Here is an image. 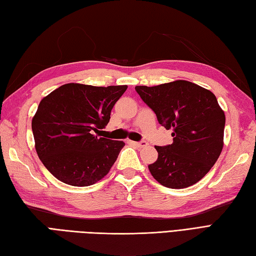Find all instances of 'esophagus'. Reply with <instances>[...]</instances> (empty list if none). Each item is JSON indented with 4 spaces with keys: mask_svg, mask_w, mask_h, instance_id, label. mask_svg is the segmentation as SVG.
Wrapping results in <instances>:
<instances>
[{
    "mask_svg": "<svg viewBox=\"0 0 256 256\" xmlns=\"http://www.w3.org/2000/svg\"><path fill=\"white\" fill-rule=\"evenodd\" d=\"M133 145L138 146V148H145V146H148V143L146 142H131Z\"/></svg>",
    "mask_w": 256,
    "mask_h": 256,
    "instance_id": "34e87169",
    "label": "esophagus"
}]
</instances>
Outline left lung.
Masks as SVG:
<instances>
[{
	"mask_svg": "<svg viewBox=\"0 0 256 256\" xmlns=\"http://www.w3.org/2000/svg\"><path fill=\"white\" fill-rule=\"evenodd\" d=\"M135 90L155 112L160 124L172 130V144L155 146L158 158L148 165L152 176L172 189L198 182L224 148L226 116L216 96L186 80L136 86Z\"/></svg>",
	"mask_w": 256,
	"mask_h": 256,
	"instance_id": "left-lung-1",
	"label": "left lung"
}]
</instances>
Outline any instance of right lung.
I'll use <instances>...</instances> for the list:
<instances>
[{
    "mask_svg": "<svg viewBox=\"0 0 256 256\" xmlns=\"http://www.w3.org/2000/svg\"><path fill=\"white\" fill-rule=\"evenodd\" d=\"M126 89L66 84L42 98L32 120L35 148L58 180L86 187L110 172L125 144L94 133L106 126L113 106Z\"/></svg>",
    "mask_w": 256,
    "mask_h": 256,
    "instance_id": "obj_1",
    "label": "right lung"
}]
</instances>
